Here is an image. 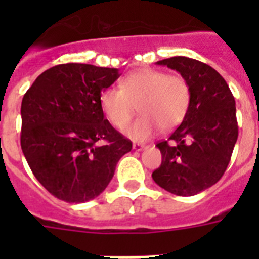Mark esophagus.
I'll use <instances>...</instances> for the list:
<instances>
[{
    "mask_svg": "<svg viewBox=\"0 0 259 259\" xmlns=\"http://www.w3.org/2000/svg\"><path fill=\"white\" fill-rule=\"evenodd\" d=\"M145 148H146L145 144H141V142H134L133 144V149L137 150V152H140V150H142V149H145Z\"/></svg>",
    "mask_w": 259,
    "mask_h": 259,
    "instance_id": "34e87169",
    "label": "esophagus"
}]
</instances>
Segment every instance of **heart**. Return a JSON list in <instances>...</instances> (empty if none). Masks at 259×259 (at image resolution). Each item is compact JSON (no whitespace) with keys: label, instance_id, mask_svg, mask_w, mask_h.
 Here are the masks:
<instances>
[{"label":"heart","instance_id":"heart-1","mask_svg":"<svg viewBox=\"0 0 259 259\" xmlns=\"http://www.w3.org/2000/svg\"><path fill=\"white\" fill-rule=\"evenodd\" d=\"M101 107L114 127L122 129L137 111L143 115L125 127L127 137L144 141L156 130H170L180 125L188 111L191 90L180 75H168L165 71H134L119 82V89L107 87L99 97Z\"/></svg>","mask_w":259,"mask_h":259}]
</instances>
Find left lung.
<instances>
[{
  "label": "left lung",
  "instance_id": "1",
  "mask_svg": "<svg viewBox=\"0 0 259 259\" xmlns=\"http://www.w3.org/2000/svg\"><path fill=\"white\" fill-rule=\"evenodd\" d=\"M157 64L180 72L191 102L181 125L157 142L162 161L152 177L168 192L192 196L218 183L227 169L238 138L235 99L221 74L205 63L175 56Z\"/></svg>",
  "mask_w": 259,
  "mask_h": 259
}]
</instances>
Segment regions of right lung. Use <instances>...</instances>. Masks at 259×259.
I'll return each mask as SVG.
<instances>
[{"label":"right lung","instance_id":"add662e5","mask_svg":"<svg viewBox=\"0 0 259 259\" xmlns=\"http://www.w3.org/2000/svg\"><path fill=\"white\" fill-rule=\"evenodd\" d=\"M118 78L117 68L59 64L38 75L22 98V153L38 183L60 200L84 203L101 195L132 150L99 102Z\"/></svg>","mask_w":259,"mask_h":259}]
</instances>
